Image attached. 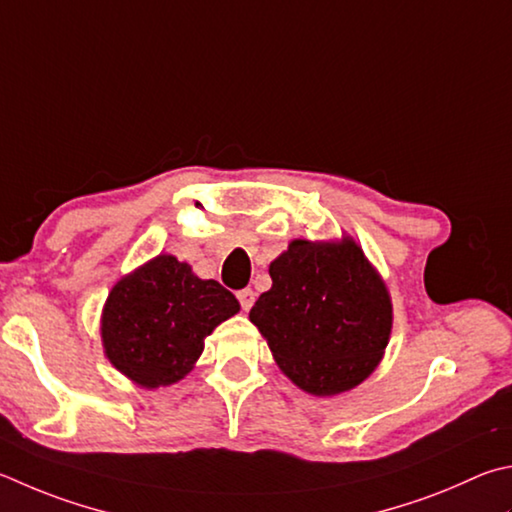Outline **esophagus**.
I'll return each mask as SVG.
<instances>
[{
  "instance_id": "esophagus-1",
  "label": "esophagus",
  "mask_w": 512,
  "mask_h": 512,
  "mask_svg": "<svg viewBox=\"0 0 512 512\" xmlns=\"http://www.w3.org/2000/svg\"><path fill=\"white\" fill-rule=\"evenodd\" d=\"M237 300H239V304H241V309L248 311L250 306L255 304V293H253V288H241V291L237 293Z\"/></svg>"
}]
</instances>
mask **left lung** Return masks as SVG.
Returning a JSON list of instances; mask_svg holds the SVG:
<instances>
[{
	"mask_svg": "<svg viewBox=\"0 0 512 512\" xmlns=\"http://www.w3.org/2000/svg\"><path fill=\"white\" fill-rule=\"evenodd\" d=\"M268 273L271 291L248 318L284 374L315 396L369 378L392 333V297L356 241L293 239Z\"/></svg>",
	"mask_w": 512,
	"mask_h": 512,
	"instance_id": "8db88e82",
	"label": "left lung"
}]
</instances>
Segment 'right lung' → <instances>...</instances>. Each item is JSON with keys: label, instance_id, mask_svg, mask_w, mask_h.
Listing matches in <instances>:
<instances>
[{"label": "right lung", "instance_id": "obj_1", "mask_svg": "<svg viewBox=\"0 0 512 512\" xmlns=\"http://www.w3.org/2000/svg\"><path fill=\"white\" fill-rule=\"evenodd\" d=\"M239 313V302L192 266L159 255L118 280L102 309L105 356L120 374L145 389L165 387L190 374L206 340Z\"/></svg>", "mask_w": 512, "mask_h": 512}]
</instances>
